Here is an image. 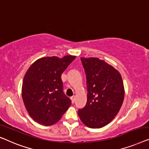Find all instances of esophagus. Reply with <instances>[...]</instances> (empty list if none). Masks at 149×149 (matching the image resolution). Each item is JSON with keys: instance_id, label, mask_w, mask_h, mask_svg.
Wrapping results in <instances>:
<instances>
[{"instance_id": "34e87169", "label": "esophagus", "mask_w": 149, "mask_h": 149, "mask_svg": "<svg viewBox=\"0 0 149 149\" xmlns=\"http://www.w3.org/2000/svg\"><path fill=\"white\" fill-rule=\"evenodd\" d=\"M71 100H72V101L73 103H74L75 100V96H72V97H71Z\"/></svg>"}]
</instances>
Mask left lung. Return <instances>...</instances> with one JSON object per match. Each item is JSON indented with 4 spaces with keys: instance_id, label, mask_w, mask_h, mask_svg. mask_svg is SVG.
Listing matches in <instances>:
<instances>
[{
    "instance_id": "8db88e82",
    "label": "left lung",
    "mask_w": 149,
    "mask_h": 149,
    "mask_svg": "<svg viewBox=\"0 0 149 149\" xmlns=\"http://www.w3.org/2000/svg\"><path fill=\"white\" fill-rule=\"evenodd\" d=\"M86 77L87 102L78 110L81 121L91 128L107 125L118 113L124 88L121 74L98 58H81Z\"/></svg>"
}]
</instances>
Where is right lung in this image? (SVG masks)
<instances>
[{"label": "right lung", "mask_w": 149, "mask_h": 149, "mask_svg": "<svg viewBox=\"0 0 149 149\" xmlns=\"http://www.w3.org/2000/svg\"><path fill=\"white\" fill-rule=\"evenodd\" d=\"M76 56H47L36 61L25 74L22 98L30 117L40 124L59 120L72 104L63 93L62 73Z\"/></svg>", "instance_id": "add662e5"}]
</instances>
